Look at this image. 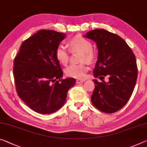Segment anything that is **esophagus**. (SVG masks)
<instances>
[{
	"instance_id": "34e87169",
	"label": "esophagus",
	"mask_w": 147,
	"mask_h": 147,
	"mask_svg": "<svg viewBox=\"0 0 147 147\" xmlns=\"http://www.w3.org/2000/svg\"><path fill=\"white\" fill-rule=\"evenodd\" d=\"M86 80V79H80V78H78L76 80V83L77 84H80V83H82L84 82Z\"/></svg>"
}]
</instances>
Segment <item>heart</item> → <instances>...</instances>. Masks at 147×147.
I'll return each mask as SVG.
<instances>
[{"mask_svg":"<svg viewBox=\"0 0 147 147\" xmlns=\"http://www.w3.org/2000/svg\"><path fill=\"white\" fill-rule=\"evenodd\" d=\"M69 48L71 52L80 51L82 52V61L92 63L95 59L96 52L93 49L92 44L88 39L81 35H76L68 40ZM55 56L57 60L62 65H67L69 60L68 50L62 45L57 46L55 50ZM88 70L85 64H71L66 69L65 73L67 76L76 78H83Z\"/></svg>","mask_w":147,"mask_h":147,"instance_id":"1","label":"heart"}]
</instances>
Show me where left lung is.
<instances>
[{
	"label": "left lung",
	"instance_id": "left-lung-1",
	"mask_svg": "<svg viewBox=\"0 0 147 147\" xmlns=\"http://www.w3.org/2000/svg\"><path fill=\"white\" fill-rule=\"evenodd\" d=\"M84 36L96 42L98 57L93 73L102 80H93L95 89L91 101L99 111L115 113L127 103L134 92L138 73L136 56L124 39L105 29L92 30ZM107 76L108 83L103 80Z\"/></svg>",
	"mask_w": 147,
	"mask_h": 147
}]
</instances>
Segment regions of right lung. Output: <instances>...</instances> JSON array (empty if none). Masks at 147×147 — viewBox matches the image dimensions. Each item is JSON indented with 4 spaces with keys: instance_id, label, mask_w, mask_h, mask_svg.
<instances>
[{
    "instance_id": "right-lung-1",
    "label": "right lung",
    "mask_w": 147,
    "mask_h": 147,
    "mask_svg": "<svg viewBox=\"0 0 147 147\" xmlns=\"http://www.w3.org/2000/svg\"><path fill=\"white\" fill-rule=\"evenodd\" d=\"M65 34L40 30L23 42L13 60V73L18 96L32 110L51 114L63 105L75 79H62L55 50Z\"/></svg>"
}]
</instances>
